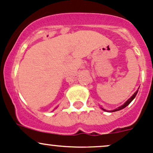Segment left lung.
Instances as JSON below:
<instances>
[{
	"label": "left lung",
	"instance_id": "1",
	"mask_svg": "<svg viewBox=\"0 0 153 153\" xmlns=\"http://www.w3.org/2000/svg\"><path fill=\"white\" fill-rule=\"evenodd\" d=\"M137 93H138V91H135V92L134 93V94H133V96H132L131 97H130V99H129L127 101V102H125V103L124 104V105H122V106H120V107H119V108H116V109H115V110H113V111H111L110 112H115V111H120V110H122V109H123V108H126V107L127 106V105H129V104L130 103V102H132V101H133V100H134V98L135 97V96H136V94H137ZM102 110H103V111H106V110H105V109H103V108H102Z\"/></svg>",
	"mask_w": 153,
	"mask_h": 153
}]
</instances>
